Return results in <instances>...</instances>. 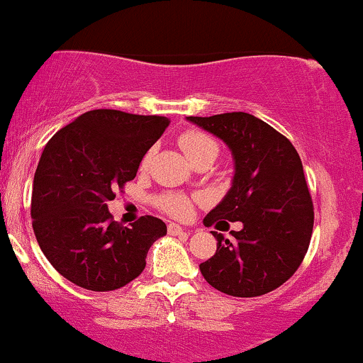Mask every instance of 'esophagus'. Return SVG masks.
Returning <instances> with one entry per match:
<instances>
[{
    "label": "esophagus",
    "instance_id": "obj_1",
    "mask_svg": "<svg viewBox=\"0 0 363 363\" xmlns=\"http://www.w3.org/2000/svg\"><path fill=\"white\" fill-rule=\"evenodd\" d=\"M168 233L173 234V236H177V234H186V231L182 228L180 224H174V223L168 224Z\"/></svg>",
    "mask_w": 363,
    "mask_h": 363
}]
</instances>
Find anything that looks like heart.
Returning <instances> with one entry per match:
<instances>
[{"label": "heart", "instance_id": "1", "mask_svg": "<svg viewBox=\"0 0 363 363\" xmlns=\"http://www.w3.org/2000/svg\"><path fill=\"white\" fill-rule=\"evenodd\" d=\"M180 146L185 155L189 156V160H195L199 155L202 152L212 151H219L217 147V143L212 138H208L207 134L200 130H186L185 134L180 135ZM152 157V151H147L146 155L143 156V161H140V166L143 168H147L149 163H151ZM157 206H160L161 211H164L166 214L173 216V217H186L190 214L191 203L190 200L182 194H164L157 199Z\"/></svg>", "mask_w": 363, "mask_h": 363}]
</instances>
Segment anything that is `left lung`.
Here are the masks:
<instances>
[{
  "label": "left lung",
  "instance_id": "left-lung-1",
  "mask_svg": "<svg viewBox=\"0 0 363 363\" xmlns=\"http://www.w3.org/2000/svg\"><path fill=\"white\" fill-rule=\"evenodd\" d=\"M231 149L234 178L223 202L203 219L242 223L231 240L212 231L217 251L200 272L217 291L257 297L287 282L308 253L314 208L301 157L285 135L245 112L186 117Z\"/></svg>",
  "mask_w": 363,
  "mask_h": 363
}]
</instances>
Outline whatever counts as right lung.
<instances>
[{
    "instance_id": "obj_1",
    "label": "right lung",
    "mask_w": 363,
    "mask_h": 363,
    "mask_svg": "<svg viewBox=\"0 0 363 363\" xmlns=\"http://www.w3.org/2000/svg\"><path fill=\"white\" fill-rule=\"evenodd\" d=\"M169 118L121 110H89L45 144L33 177V233L50 265L95 292L121 289L143 274L166 224L143 216L123 228L106 202L134 180L143 156Z\"/></svg>"
}]
</instances>
